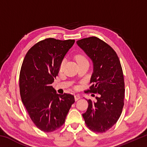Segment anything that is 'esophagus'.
Returning <instances> with one entry per match:
<instances>
[{"label":"esophagus","instance_id":"34e87169","mask_svg":"<svg viewBox=\"0 0 147 147\" xmlns=\"http://www.w3.org/2000/svg\"><path fill=\"white\" fill-rule=\"evenodd\" d=\"M80 98V96L79 95H74V99H75L76 101L79 100Z\"/></svg>","mask_w":147,"mask_h":147}]
</instances>
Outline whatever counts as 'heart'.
I'll return each mask as SVG.
<instances>
[{
  "instance_id": "heart-1",
  "label": "heart",
  "mask_w": 147,
  "mask_h": 147,
  "mask_svg": "<svg viewBox=\"0 0 147 147\" xmlns=\"http://www.w3.org/2000/svg\"><path fill=\"white\" fill-rule=\"evenodd\" d=\"M76 59L78 63H79V62H81V61H88V59H87L86 57L84 55H82V54H78V55H77L76 56ZM64 65H65V60H63L61 62L60 65H59V71H60L63 70Z\"/></svg>"
}]
</instances>
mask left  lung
Listing matches in <instances>:
<instances>
[{
  "label": "left lung",
  "mask_w": 147,
  "mask_h": 147,
  "mask_svg": "<svg viewBox=\"0 0 147 147\" xmlns=\"http://www.w3.org/2000/svg\"><path fill=\"white\" fill-rule=\"evenodd\" d=\"M76 43L93 64L92 85L86 91L100 94L96 100H87L88 108L82 116L90 130L105 132L118 121L124 106L125 89L120 61L115 51L96 37L82 39Z\"/></svg>",
  "instance_id": "left-lung-1"
}]
</instances>
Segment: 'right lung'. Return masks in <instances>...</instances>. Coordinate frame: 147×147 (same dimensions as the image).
<instances>
[{"label": "right lung", "mask_w": 147, "mask_h": 147, "mask_svg": "<svg viewBox=\"0 0 147 147\" xmlns=\"http://www.w3.org/2000/svg\"><path fill=\"white\" fill-rule=\"evenodd\" d=\"M74 39L48 38L38 42L26 53L19 75L22 102L39 130L51 132L65 121L74 97L58 94L51 84L58 76L59 65L74 43Z\"/></svg>", "instance_id": "right-lung-1"}]
</instances>
